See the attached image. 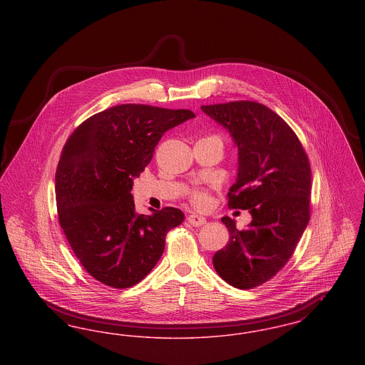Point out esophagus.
Wrapping results in <instances>:
<instances>
[{
    "mask_svg": "<svg viewBox=\"0 0 365 365\" xmlns=\"http://www.w3.org/2000/svg\"><path fill=\"white\" fill-rule=\"evenodd\" d=\"M187 220H189L191 226L194 227H201L207 223V219L204 216H201L198 213H194V212H191L189 217H187Z\"/></svg>",
    "mask_w": 365,
    "mask_h": 365,
    "instance_id": "1",
    "label": "esophagus"
}]
</instances>
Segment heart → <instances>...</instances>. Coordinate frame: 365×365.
Returning <instances> with one entry per match:
<instances>
[{
	"instance_id": "obj_1",
	"label": "heart",
	"mask_w": 365,
	"mask_h": 365,
	"mask_svg": "<svg viewBox=\"0 0 365 365\" xmlns=\"http://www.w3.org/2000/svg\"><path fill=\"white\" fill-rule=\"evenodd\" d=\"M208 138L216 139V140H219L220 143H223L220 137H217V135H210ZM191 201H192L194 205H197V207H201V208H202V207H207L209 204L208 192L205 190H201V189H197V190H194L191 192Z\"/></svg>"
}]
</instances>
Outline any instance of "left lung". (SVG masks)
<instances>
[{
  "label": "left lung",
  "mask_w": 365,
  "mask_h": 365,
  "mask_svg": "<svg viewBox=\"0 0 365 365\" xmlns=\"http://www.w3.org/2000/svg\"><path fill=\"white\" fill-rule=\"evenodd\" d=\"M201 109L238 148L228 207L252 215L242 231L228 216L222 217L230 240L215 253L213 267L228 284L247 290L278 274L308 226L311 165L294 131L265 105L234 101Z\"/></svg>",
  "instance_id": "left-lung-1"
}]
</instances>
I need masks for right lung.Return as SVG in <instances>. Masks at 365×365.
Segmentation results:
<instances>
[{
	"instance_id": "1",
	"label": "right lung",
	"mask_w": 365,
	"mask_h": 365,
	"mask_svg": "<svg viewBox=\"0 0 365 365\" xmlns=\"http://www.w3.org/2000/svg\"><path fill=\"white\" fill-rule=\"evenodd\" d=\"M192 118L189 109L118 105L67 140L56 170L58 222L83 268L106 286L140 282L160 260L167 232L183 222L171 207L138 215L131 190L163 134Z\"/></svg>"
}]
</instances>
